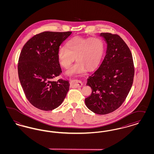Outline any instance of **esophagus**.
Masks as SVG:
<instances>
[{
	"instance_id": "obj_1",
	"label": "esophagus",
	"mask_w": 154,
	"mask_h": 154,
	"mask_svg": "<svg viewBox=\"0 0 154 154\" xmlns=\"http://www.w3.org/2000/svg\"><path fill=\"white\" fill-rule=\"evenodd\" d=\"M71 85L75 88H80L82 86L83 84L80 81L72 80L71 81Z\"/></svg>"
}]
</instances>
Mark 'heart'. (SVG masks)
<instances>
[{"mask_svg":"<svg viewBox=\"0 0 154 154\" xmlns=\"http://www.w3.org/2000/svg\"><path fill=\"white\" fill-rule=\"evenodd\" d=\"M66 48L60 47L58 58L60 65L67 69L74 60L77 62L67 71L68 74L91 71L99 64L104 50L102 41L97 37L84 38L74 37L67 42Z\"/></svg>","mask_w":154,"mask_h":154,"instance_id":"b5f03b06","label":"heart"}]
</instances>
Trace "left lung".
Returning a JSON list of instances; mask_svg holds the SVG:
<instances>
[{"mask_svg":"<svg viewBox=\"0 0 154 154\" xmlns=\"http://www.w3.org/2000/svg\"><path fill=\"white\" fill-rule=\"evenodd\" d=\"M107 50L100 66L88 79L92 94L85 99L87 107L97 114L114 111L124 103L132 88L134 67L132 52L117 34L101 33Z\"/></svg>","mask_w":154,"mask_h":154,"instance_id":"obj_1","label":"left lung"}]
</instances>
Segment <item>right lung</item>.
Here are the masks:
<instances>
[{
	"instance_id": "1",
	"label": "right lung",
	"mask_w": 154,
	"mask_h": 154,
	"mask_svg": "<svg viewBox=\"0 0 154 154\" xmlns=\"http://www.w3.org/2000/svg\"><path fill=\"white\" fill-rule=\"evenodd\" d=\"M72 32H43L25 43L18 63V77L26 99L34 107L50 111L59 106L69 89L67 81L55 78L62 69L59 46Z\"/></svg>"
}]
</instances>
